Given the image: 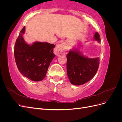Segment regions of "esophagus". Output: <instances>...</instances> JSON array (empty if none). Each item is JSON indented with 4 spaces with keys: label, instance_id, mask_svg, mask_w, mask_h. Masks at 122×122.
Returning <instances> with one entry per match:
<instances>
[{
    "label": "esophagus",
    "instance_id": "1",
    "mask_svg": "<svg viewBox=\"0 0 122 122\" xmlns=\"http://www.w3.org/2000/svg\"><path fill=\"white\" fill-rule=\"evenodd\" d=\"M67 50V48L65 44L62 43L57 45L55 48L54 52L56 55H59L65 52Z\"/></svg>",
    "mask_w": 122,
    "mask_h": 122
}]
</instances>
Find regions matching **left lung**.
<instances>
[{
	"mask_svg": "<svg viewBox=\"0 0 122 122\" xmlns=\"http://www.w3.org/2000/svg\"><path fill=\"white\" fill-rule=\"evenodd\" d=\"M94 40L100 43V35L96 32ZM67 72L71 83L75 86H80L93 78L99 66V58L84 56L77 49L71 50L67 55Z\"/></svg>",
	"mask_w": 122,
	"mask_h": 122,
	"instance_id": "8db88e82",
	"label": "left lung"
}]
</instances>
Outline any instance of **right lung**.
Segmentation results:
<instances>
[{
	"mask_svg": "<svg viewBox=\"0 0 122 122\" xmlns=\"http://www.w3.org/2000/svg\"><path fill=\"white\" fill-rule=\"evenodd\" d=\"M22 28L15 43L14 56L17 68L25 77L34 81L42 80L46 76L48 68L55 55L54 44L36 42L31 45L25 42Z\"/></svg>",
	"mask_w": 122,
	"mask_h": 122,
	"instance_id": "right-lung-1",
	"label": "right lung"
}]
</instances>
